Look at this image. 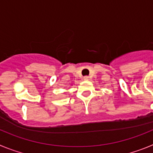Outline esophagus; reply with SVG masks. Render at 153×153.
<instances>
[{
    "mask_svg": "<svg viewBox=\"0 0 153 153\" xmlns=\"http://www.w3.org/2000/svg\"><path fill=\"white\" fill-rule=\"evenodd\" d=\"M83 79H84V80H88L89 76H85L84 77H83Z\"/></svg>",
    "mask_w": 153,
    "mask_h": 153,
    "instance_id": "esophagus-1",
    "label": "esophagus"
}]
</instances>
